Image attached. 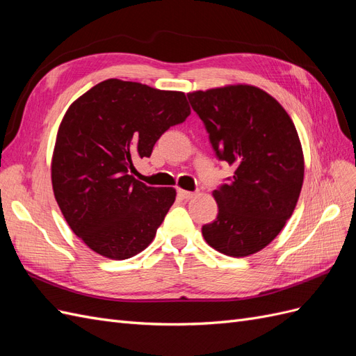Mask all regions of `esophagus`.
I'll use <instances>...</instances> for the list:
<instances>
[{"label":"esophagus","mask_w":356,"mask_h":356,"mask_svg":"<svg viewBox=\"0 0 356 356\" xmlns=\"http://www.w3.org/2000/svg\"><path fill=\"white\" fill-rule=\"evenodd\" d=\"M177 193H178V197H179V199H182V200H190V199H193V197L196 196L195 193L186 191V190H181V188H179Z\"/></svg>","instance_id":"esophagus-1"}]
</instances>
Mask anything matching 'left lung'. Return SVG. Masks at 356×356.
Masks as SVG:
<instances>
[{
    "mask_svg": "<svg viewBox=\"0 0 356 356\" xmlns=\"http://www.w3.org/2000/svg\"><path fill=\"white\" fill-rule=\"evenodd\" d=\"M187 98L215 156L236 168L212 193L218 215L203 225V238L225 255L255 254L281 233L303 186L305 159L296 126L281 104L254 86L199 90Z\"/></svg>",
    "mask_w": 356,
    "mask_h": 356,
    "instance_id": "1",
    "label": "left lung"
}]
</instances>
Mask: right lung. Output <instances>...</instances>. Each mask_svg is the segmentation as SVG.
<instances>
[{"mask_svg": "<svg viewBox=\"0 0 356 356\" xmlns=\"http://www.w3.org/2000/svg\"><path fill=\"white\" fill-rule=\"evenodd\" d=\"M190 115L182 92L105 80L72 102L59 126L51 184L71 230L92 251L126 260L144 251L175 202L129 172L157 139Z\"/></svg>", "mask_w": 356, "mask_h": 356, "instance_id": "obj_1", "label": "right lung"}]
</instances>
